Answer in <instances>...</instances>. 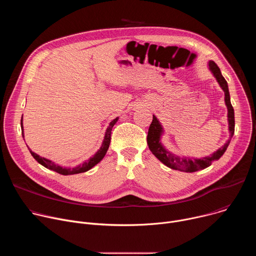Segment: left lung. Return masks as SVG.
Wrapping results in <instances>:
<instances>
[{
	"instance_id": "1",
	"label": "left lung",
	"mask_w": 256,
	"mask_h": 256,
	"mask_svg": "<svg viewBox=\"0 0 256 256\" xmlns=\"http://www.w3.org/2000/svg\"><path fill=\"white\" fill-rule=\"evenodd\" d=\"M208 68L212 75L216 78L218 84L220 85L222 90L225 93V104L227 106V120H228V130H229V140L222 146L220 149H218L216 152H214L210 156H206L202 158H192L186 156H178L173 154L172 152L168 151L165 146L162 142V136H164V128L159 122V120L156 118V116H153L152 124L149 128L148 136H147V142L149 146V149L153 153V155L159 159L164 165L167 167L184 171V172H196L202 169H204L212 165L214 161H216L220 159L223 154L226 152L228 146L231 142V138L234 134V128H235V118H234V109L231 104L230 100V93L228 88V83L225 80V78L222 76V72L218 68V66L214 62L208 60Z\"/></svg>"
}]
</instances>
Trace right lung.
Instances as JSON below:
<instances>
[{"label":"right lung","mask_w":256,"mask_h":256,"mask_svg":"<svg viewBox=\"0 0 256 256\" xmlns=\"http://www.w3.org/2000/svg\"><path fill=\"white\" fill-rule=\"evenodd\" d=\"M120 120V118H114V120L110 122V124H109V126H107L106 130H105V134H104V138H103V140H102V144L100 146L99 150L92 156L90 157V159L84 161L82 164H79L77 166H74V167H66V166H62V165H58L56 163H54V161L50 160V159H46L44 157H40V155H38L36 153L32 152L29 148V151L32 155V157L38 161L40 164H42V166H44L46 168L50 169V170H52L54 172H58L62 175H72V174H78V173H83V172H86L88 170H90L91 168H93L96 164H98L103 158L104 156L106 155V152L109 148V144H110V138H112V128L118 122V120ZM21 130H22V136L24 138V128H23V118L21 120Z\"/></svg>","instance_id":"obj_1"}]
</instances>
